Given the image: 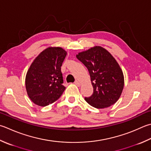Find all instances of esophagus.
I'll list each match as a JSON object with an SVG mask.
<instances>
[{
    "label": "esophagus",
    "instance_id": "obj_1",
    "mask_svg": "<svg viewBox=\"0 0 151 151\" xmlns=\"http://www.w3.org/2000/svg\"><path fill=\"white\" fill-rule=\"evenodd\" d=\"M75 84L77 86H81V82H80L78 81H76L75 82Z\"/></svg>",
    "mask_w": 151,
    "mask_h": 151
}]
</instances>
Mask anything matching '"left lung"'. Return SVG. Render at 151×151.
<instances>
[{"mask_svg": "<svg viewBox=\"0 0 151 151\" xmlns=\"http://www.w3.org/2000/svg\"><path fill=\"white\" fill-rule=\"evenodd\" d=\"M76 57L86 67L93 88L92 95L85 97L86 101L97 109L114 104L124 84L123 73L115 59L100 46L79 53Z\"/></svg>", "mask_w": 151, "mask_h": 151, "instance_id": "8db88e82", "label": "left lung"}]
</instances>
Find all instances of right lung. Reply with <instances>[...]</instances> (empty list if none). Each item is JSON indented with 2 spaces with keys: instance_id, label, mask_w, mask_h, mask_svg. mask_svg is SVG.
<instances>
[{
  "instance_id": "add662e5",
  "label": "right lung",
  "mask_w": 151,
  "mask_h": 151,
  "mask_svg": "<svg viewBox=\"0 0 151 151\" xmlns=\"http://www.w3.org/2000/svg\"><path fill=\"white\" fill-rule=\"evenodd\" d=\"M67 52L60 47H51L38 55L25 78L29 98L35 104L46 107L60 98L65 90L61 67Z\"/></svg>"
}]
</instances>
